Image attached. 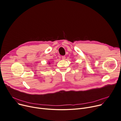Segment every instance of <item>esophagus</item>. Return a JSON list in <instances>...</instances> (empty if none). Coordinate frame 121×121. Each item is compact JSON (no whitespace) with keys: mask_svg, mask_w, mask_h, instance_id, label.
<instances>
[{"mask_svg":"<svg viewBox=\"0 0 121 121\" xmlns=\"http://www.w3.org/2000/svg\"><path fill=\"white\" fill-rule=\"evenodd\" d=\"M62 59H63V60H65V56H62Z\"/></svg>","mask_w":121,"mask_h":121,"instance_id":"obj_1","label":"esophagus"}]
</instances>
